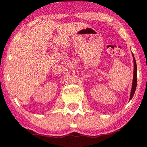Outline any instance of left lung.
Wrapping results in <instances>:
<instances>
[{
  "instance_id": "obj_1",
  "label": "left lung",
  "mask_w": 147,
  "mask_h": 147,
  "mask_svg": "<svg viewBox=\"0 0 147 147\" xmlns=\"http://www.w3.org/2000/svg\"><path fill=\"white\" fill-rule=\"evenodd\" d=\"M133 58H134V76H133V82H132V86H131V89L130 93V100L132 98L134 93H135L136 87H137V65L135 58H134V54H132Z\"/></svg>"
}]
</instances>
